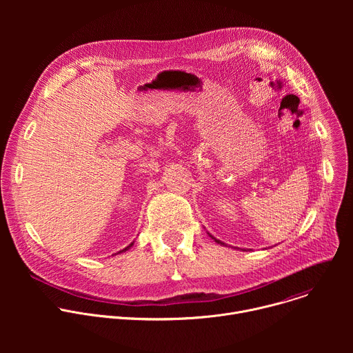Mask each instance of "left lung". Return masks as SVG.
<instances>
[{
    "label": "left lung",
    "mask_w": 353,
    "mask_h": 353,
    "mask_svg": "<svg viewBox=\"0 0 353 353\" xmlns=\"http://www.w3.org/2000/svg\"><path fill=\"white\" fill-rule=\"evenodd\" d=\"M208 234H210V237H211V239H214V240H215V241H216V243H218V244H221V245H228V244H225V243H223V241H221V240H218V239H216V237H214V236H212V234H211V233H210V232H208ZM243 251H245V250H243Z\"/></svg>",
    "instance_id": "obj_1"
}]
</instances>
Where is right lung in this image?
<instances>
[{
    "mask_svg": "<svg viewBox=\"0 0 353 353\" xmlns=\"http://www.w3.org/2000/svg\"><path fill=\"white\" fill-rule=\"evenodd\" d=\"M132 244H134V241H132V243H130V244H128V245H127V247H125V248H123V250H120V251H119V253H117V254H120V253H125V251H127V250H130V248H131V247H132ZM113 256H114V254H113Z\"/></svg>",
    "mask_w": 353,
    "mask_h": 353,
    "instance_id": "add662e5",
    "label": "right lung"
}]
</instances>
